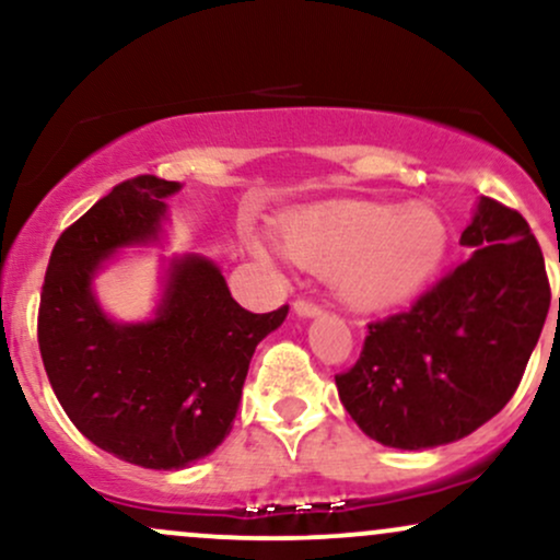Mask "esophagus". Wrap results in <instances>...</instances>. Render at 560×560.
Wrapping results in <instances>:
<instances>
[{"mask_svg":"<svg viewBox=\"0 0 560 560\" xmlns=\"http://www.w3.org/2000/svg\"><path fill=\"white\" fill-rule=\"evenodd\" d=\"M294 313H298V316H302V318H316V316H320V307L316 305V302H311V300H294Z\"/></svg>","mask_w":560,"mask_h":560,"instance_id":"34e87169","label":"esophagus"}]
</instances>
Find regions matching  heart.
Listing matches in <instances>:
<instances>
[{
    "label": "heart",
    "instance_id": "b5f03b06",
    "mask_svg": "<svg viewBox=\"0 0 560 560\" xmlns=\"http://www.w3.org/2000/svg\"><path fill=\"white\" fill-rule=\"evenodd\" d=\"M279 247L305 271L334 273L347 305L384 311L434 279L447 255L450 226L432 205L334 202L289 215ZM255 253L266 249L255 244Z\"/></svg>",
    "mask_w": 560,
    "mask_h": 560
}]
</instances>
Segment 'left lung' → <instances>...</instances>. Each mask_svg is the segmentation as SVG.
<instances>
[{
	"label": "left lung",
	"mask_w": 560,
	"mask_h": 560,
	"mask_svg": "<svg viewBox=\"0 0 560 560\" xmlns=\"http://www.w3.org/2000/svg\"><path fill=\"white\" fill-rule=\"evenodd\" d=\"M460 244L471 258L369 324L358 363L334 376L352 421L387 447L447 445L498 416L548 318L545 258L522 213L481 197Z\"/></svg>",
	"instance_id": "8db88e82"
}]
</instances>
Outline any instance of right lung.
Listing matches in <instances>:
<instances>
[{
	"label": "right lung",
	"instance_id": "obj_1",
	"mask_svg": "<svg viewBox=\"0 0 560 560\" xmlns=\"http://www.w3.org/2000/svg\"><path fill=\"white\" fill-rule=\"evenodd\" d=\"M178 182L137 176L113 186L57 240L38 305V350L75 429L115 458L173 471L226 440L260 339L289 305L249 313L202 255L173 258L155 318L118 324L92 281L118 249L155 242Z\"/></svg>",
	"mask_w": 560,
	"mask_h": 560
}]
</instances>
